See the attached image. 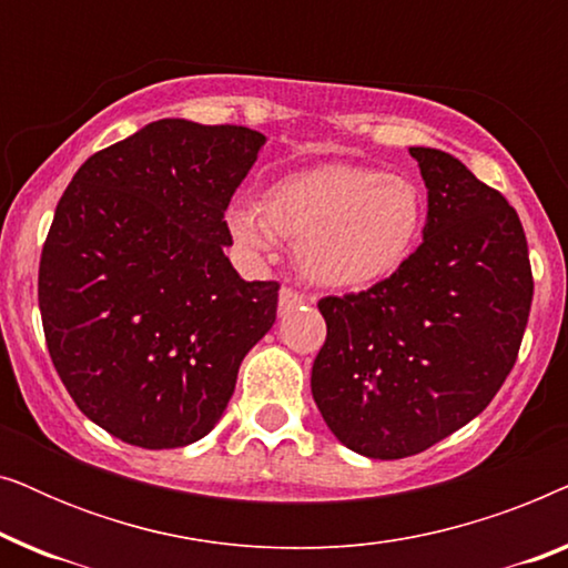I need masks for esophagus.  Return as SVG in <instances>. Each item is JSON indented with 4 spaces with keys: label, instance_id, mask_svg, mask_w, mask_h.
Wrapping results in <instances>:
<instances>
[{
    "label": "esophagus",
    "instance_id": "esophagus-1",
    "mask_svg": "<svg viewBox=\"0 0 568 568\" xmlns=\"http://www.w3.org/2000/svg\"><path fill=\"white\" fill-rule=\"evenodd\" d=\"M307 302V297L305 294H300V292H294V290H284L278 292V315H286V313H292V310H297V307H302Z\"/></svg>",
    "mask_w": 568,
    "mask_h": 568
}]
</instances>
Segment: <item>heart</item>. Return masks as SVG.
Returning a JSON list of instances; mask_svg holds the SVG:
<instances>
[{"mask_svg":"<svg viewBox=\"0 0 568 568\" xmlns=\"http://www.w3.org/2000/svg\"><path fill=\"white\" fill-rule=\"evenodd\" d=\"M426 196L414 178L333 162L278 178L253 206H232L227 230L247 253L268 255L276 237L297 240L310 282L359 290L393 276L422 243Z\"/></svg>","mask_w":568,"mask_h":568,"instance_id":"heart-1","label":"heart"}]
</instances>
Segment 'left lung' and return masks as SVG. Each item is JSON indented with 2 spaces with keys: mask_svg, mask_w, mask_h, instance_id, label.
<instances>
[{
  "mask_svg": "<svg viewBox=\"0 0 568 568\" xmlns=\"http://www.w3.org/2000/svg\"><path fill=\"white\" fill-rule=\"evenodd\" d=\"M424 243L367 292L317 302L328 325L310 387L341 445L398 460L473 422L515 367L530 315L525 230L453 154L408 146Z\"/></svg>",
  "mask_w": 568,
  "mask_h": 568,
  "instance_id": "obj_1",
  "label": "left lung"
}]
</instances>
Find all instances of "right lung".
Listing matches in <instances>:
<instances>
[{"label": "right lung", "instance_id": "obj_1", "mask_svg": "<svg viewBox=\"0 0 568 568\" xmlns=\"http://www.w3.org/2000/svg\"><path fill=\"white\" fill-rule=\"evenodd\" d=\"M263 144L162 119L92 154L59 201L38 271L45 344L77 408L121 442L206 437L276 321L278 284L224 255V212Z\"/></svg>", "mask_w": 568, "mask_h": 568}]
</instances>
